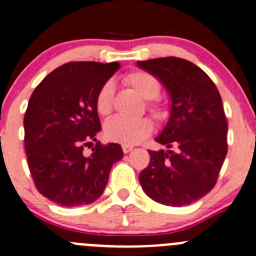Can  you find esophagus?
I'll return each instance as SVG.
<instances>
[{
	"mask_svg": "<svg viewBox=\"0 0 256 256\" xmlns=\"http://www.w3.org/2000/svg\"><path fill=\"white\" fill-rule=\"evenodd\" d=\"M122 148H123L124 154H128V152L132 151L133 147L132 146H126V144H123V146H122Z\"/></svg>",
	"mask_w": 256,
	"mask_h": 256,
	"instance_id": "1",
	"label": "esophagus"
}]
</instances>
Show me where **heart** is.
I'll return each instance as SVG.
<instances>
[{
	"label": "heart",
	"instance_id": "b5f03b06",
	"mask_svg": "<svg viewBox=\"0 0 256 256\" xmlns=\"http://www.w3.org/2000/svg\"><path fill=\"white\" fill-rule=\"evenodd\" d=\"M124 82L130 86L138 95L148 102V109L154 116H161L164 114L162 108L156 102V98L160 95V81L146 71H134L124 77ZM112 98H114V86L112 81H106L99 88L95 98V106L100 116H105L110 114L112 109ZM154 130V124L148 118L126 119L123 116H112L105 123L104 134L112 142L132 146L148 137Z\"/></svg>",
	"mask_w": 256,
	"mask_h": 256
}]
</instances>
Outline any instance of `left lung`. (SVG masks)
<instances>
[{"label": "left lung", "mask_w": 256, "mask_h": 256, "mask_svg": "<svg viewBox=\"0 0 256 256\" xmlns=\"http://www.w3.org/2000/svg\"><path fill=\"white\" fill-rule=\"evenodd\" d=\"M170 95V118L148 151L140 174L144 193L161 204L182 207L210 193L227 154V120L218 90L203 70L176 57L138 60ZM172 146L174 150H171Z\"/></svg>", "instance_id": "8db88e82"}]
</instances>
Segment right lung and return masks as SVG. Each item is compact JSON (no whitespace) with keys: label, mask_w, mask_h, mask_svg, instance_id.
<instances>
[{"label":"right lung","mask_w":256,"mask_h":256,"mask_svg":"<svg viewBox=\"0 0 256 256\" xmlns=\"http://www.w3.org/2000/svg\"><path fill=\"white\" fill-rule=\"evenodd\" d=\"M118 62H70L35 88L24 116L28 165L38 192L62 207H78L99 198L114 162L123 157L118 144L98 140L90 156L83 148L102 130L95 98L116 74Z\"/></svg>","instance_id":"1"}]
</instances>
